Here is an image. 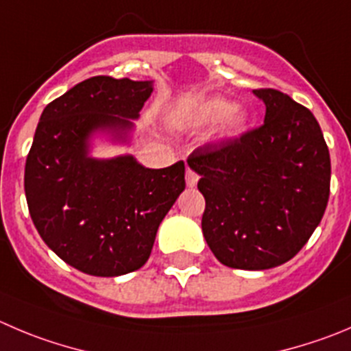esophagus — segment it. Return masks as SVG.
I'll return each mask as SVG.
<instances>
[{"label":"esophagus","mask_w":351,"mask_h":351,"mask_svg":"<svg viewBox=\"0 0 351 351\" xmlns=\"http://www.w3.org/2000/svg\"><path fill=\"white\" fill-rule=\"evenodd\" d=\"M186 184H188L189 188H195V186L198 184V173H196L195 170L189 169V167L186 169Z\"/></svg>","instance_id":"obj_1"}]
</instances>
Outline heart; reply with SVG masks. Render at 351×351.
Wrapping results in <instances>:
<instances>
[{
  "mask_svg": "<svg viewBox=\"0 0 351 351\" xmlns=\"http://www.w3.org/2000/svg\"><path fill=\"white\" fill-rule=\"evenodd\" d=\"M199 125H212L222 120L219 136L222 139H232L241 136L248 125V112L243 108H234L231 101L222 98H212L203 103L195 115Z\"/></svg>",
  "mask_w": 351,
  "mask_h": 351,
  "instance_id": "b5f03b06",
  "label": "heart"
}]
</instances>
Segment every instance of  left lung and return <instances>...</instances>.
Wrapping results in <instances>:
<instances>
[{"label": "left lung", "mask_w": 351, "mask_h": 351, "mask_svg": "<svg viewBox=\"0 0 351 351\" xmlns=\"http://www.w3.org/2000/svg\"><path fill=\"white\" fill-rule=\"evenodd\" d=\"M265 120L241 138L189 155L205 196L203 236L220 263L265 270L305 246L329 199L331 158L308 108L276 89H255Z\"/></svg>", "instance_id": "obj_1"}]
</instances>
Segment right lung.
I'll return each instance as SVG.
<instances>
[{"label": "right lung", "mask_w": 351, "mask_h": 351, "mask_svg": "<svg viewBox=\"0 0 351 351\" xmlns=\"http://www.w3.org/2000/svg\"><path fill=\"white\" fill-rule=\"evenodd\" d=\"M153 81L86 79L41 113L25 162V198L43 241L89 276L141 269L160 222L186 188L184 162L148 169L132 155L91 156L95 136L129 145Z\"/></svg>", "instance_id": "right-lung-1"}]
</instances>
